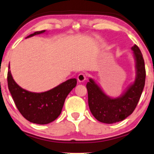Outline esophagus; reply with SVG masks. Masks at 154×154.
Listing matches in <instances>:
<instances>
[{"mask_svg":"<svg viewBox=\"0 0 154 154\" xmlns=\"http://www.w3.org/2000/svg\"><path fill=\"white\" fill-rule=\"evenodd\" d=\"M77 79L80 83H83V82H84L85 81V79H86V75L83 74V73H80V74L78 75Z\"/></svg>","mask_w":154,"mask_h":154,"instance_id":"obj_1","label":"esophagus"}]
</instances>
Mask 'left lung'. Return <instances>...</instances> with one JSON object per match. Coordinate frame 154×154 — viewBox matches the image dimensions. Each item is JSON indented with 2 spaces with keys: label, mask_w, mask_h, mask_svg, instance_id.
I'll return each instance as SVG.
<instances>
[{
  "label": "left lung",
  "mask_w": 154,
  "mask_h": 154,
  "mask_svg": "<svg viewBox=\"0 0 154 154\" xmlns=\"http://www.w3.org/2000/svg\"><path fill=\"white\" fill-rule=\"evenodd\" d=\"M131 50L135 60L136 78L121 95L117 97L108 96L93 79L87 83L90 110L100 122L113 124L124 120L133 112L140 99L145 85L144 61L137 45H134Z\"/></svg>",
  "instance_id": "obj_1"
}]
</instances>
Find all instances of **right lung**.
<instances>
[{"label":"right lung","mask_w":154,"mask_h":154,"mask_svg":"<svg viewBox=\"0 0 154 154\" xmlns=\"http://www.w3.org/2000/svg\"><path fill=\"white\" fill-rule=\"evenodd\" d=\"M45 32H35L26 38ZM76 83V79H71L49 91L34 93L22 88L14 81L11 71L8 72V89L17 109L27 120L38 125H47L59 116L67 95Z\"/></svg>","instance_id":"right-lung-1"}]
</instances>
